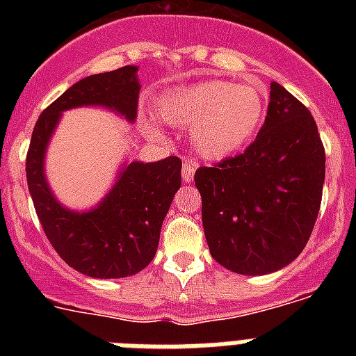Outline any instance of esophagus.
<instances>
[{
    "label": "esophagus",
    "mask_w": 356,
    "mask_h": 356,
    "mask_svg": "<svg viewBox=\"0 0 356 356\" xmlns=\"http://www.w3.org/2000/svg\"><path fill=\"white\" fill-rule=\"evenodd\" d=\"M194 171H196V165H194L193 160H185L184 165H181V178L185 181H191L194 178Z\"/></svg>",
    "instance_id": "1"
}]
</instances>
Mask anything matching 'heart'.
<instances>
[{"instance_id":"obj_1","label":"heart","mask_w":356,"mask_h":356,"mask_svg":"<svg viewBox=\"0 0 356 356\" xmlns=\"http://www.w3.org/2000/svg\"><path fill=\"white\" fill-rule=\"evenodd\" d=\"M160 118L172 127H191V144L207 160H222L257 137L266 118V97L259 87L207 80L163 97Z\"/></svg>"}]
</instances>
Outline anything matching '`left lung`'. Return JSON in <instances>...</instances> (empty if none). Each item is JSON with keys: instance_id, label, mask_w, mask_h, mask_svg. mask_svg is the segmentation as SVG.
Wrapping results in <instances>:
<instances>
[{"instance_id": "obj_1", "label": "left lung", "mask_w": 356, "mask_h": 356, "mask_svg": "<svg viewBox=\"0 0 356 356\" xmlns=\"http://www.w3.org/2000/svg\"><path fill=\"white\" fill-rule=\"evenodd\" d=\"M325 163V146L310 110L273 81L257 139L241 155L194 175L213 260L251 276L291 264L316 225Z\"/></svg>"}]
</instances>
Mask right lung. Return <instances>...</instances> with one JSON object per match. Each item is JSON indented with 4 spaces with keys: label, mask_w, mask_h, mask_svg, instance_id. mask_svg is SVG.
<instances>
[{
    "label": "right lung",
    "mask_w": 356,
    "mask_h": 356,
    "mask_svg": "<svg viewBox=\"0 0 356 356\" xmlns=\"http://www.w3.org/2000/svg\"><path fill=\"white\" fill-rule=\"evenodd\" d=\"M139 90L135 65L76 81L39 115L28 147V188L44 234L67 266L92 278H124L153 260L163 217L181 185V160L131 162L96 209L78 213L53 197L44 178V151L64 110L103 105L134 121Z\"/></svg>",
    "instance_id": "1"
}]
</instances>
